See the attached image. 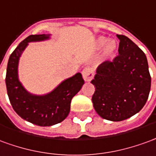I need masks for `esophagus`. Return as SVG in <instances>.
Returning <instances> with one entry per match:
<instances>
[{"mask_svg":"<svg viewBox=\"0 0 156 156\" xmlns=\"http://www.w3.org/2000/svg\"><path fill=\"white\" fill-rule=\"evenodd\" d=\"M82 75H83V78L84 81L85 82H89L92 80V78H93V70L89 68H86L83 70L82 72Z\"/></svg>","mask_w":156,"mask_h":156,"instance_id":"esophagus-1","label":"esophagus"}]
</instances>
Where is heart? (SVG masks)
<instances>
[{"mask_svg":"<svg viewBox=\"0 0 156 156\" xmlns=\"http://www.w3.org/2000/svg\"><path fill=\"white\" fill-rule=\"evenodd\" d=\"M95 47L100 49L101 47L102 50L101 53V59L102 62H111L116 58L118 54V44L115 40H109L106 37H98L95 41Z\"/></svg>","mask_w":156,"mask_h":156,"instance_id":"1","label":"heart"}]
</instances>
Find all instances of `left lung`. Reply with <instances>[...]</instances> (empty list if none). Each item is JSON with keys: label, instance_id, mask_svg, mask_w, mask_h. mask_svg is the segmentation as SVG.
I'll list each match as a JSON object with an SVG mask.
<instances>
[{"label": "left lung", "instance_id": "left-lung-1", "mask_svg": "<svg viewBox=\"0 0 156 156\" xmlns=\"http://www.w3.org/2000/svg\"><path fill=\"white\" fill-rule=\"evenodd\" d=\"M120 40L119 55L101 63L91 83L95 87L92 101L103 119L121 122L139 112L148 99L151 85L145 53L128 37Z\"/></svg>", "mask_w": 156, "mask_h": 156}]
</instances>
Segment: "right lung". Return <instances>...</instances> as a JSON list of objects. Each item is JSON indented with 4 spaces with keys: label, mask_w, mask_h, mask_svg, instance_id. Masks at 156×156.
Here are the masks:
<instances>
[{
    "label": "right lung",
    "mask_w": 156,
    "mask_h": 156,
    "mask_svg": "<svg viewBox=\"0 0 156 156\" xmlns=\"http://www.w3.org/2000/svg\"><path fill=\"white\" fill-rule=\"evenodd\" d=\"M49 38V34H32L20 43L9 58L5 76L8 97L15 112L24 120L40 126H50L63 122L69 113L72 98L84 83L82 74L78 73L47 95H32L23 87L18 79L20 55L29 42Z\"/></svg>",
    "instance_id": "add662e5"
}]
</instances>
